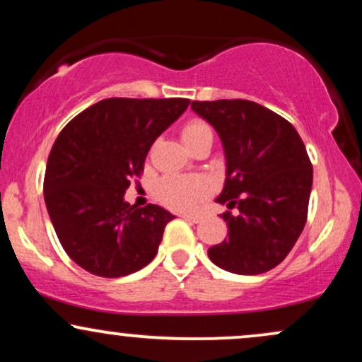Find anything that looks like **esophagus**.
Returning <instances> with one entry per match:
<instances>
[{"mask_svg":"<svg viewBox=\"0 0 362 362\" xmlns=\"http://www.w3.org/2000/svg\"><path fill=\"white\" fill-rule=\"evenodd\" d=\"M180 218L187 219V221H192V223H199L202 219L201 214H189V213H182Z\"/></svg>","mask_w":362,"mask_h":362,"instance_id":"esophagus-1","label":"esophagus"}]
</instances>
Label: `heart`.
I'll use <instances>...</instances> for the list:
<instances>
[{
  "label": "heart",
  "mask_w": 362,
  "mask_h": 362,
  "mask_svg": "<svg viewBox=\"0 0 362 362\" xmlns=\"http://www.w3.org/2000/svg\"><path fill=\"white\" fill-rule=\"evenodd\" d=\"M180 136L187 148H192L213 129L202 119H190L182 126ZM211 184L201 175H167L156 182L155 195L163 206L175 211H190L209 195Z\"/></svg>",
  "instance_id": "1"
}]
</instances>
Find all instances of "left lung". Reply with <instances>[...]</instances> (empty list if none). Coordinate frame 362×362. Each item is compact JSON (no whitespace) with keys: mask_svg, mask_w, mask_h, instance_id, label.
Returning <instances> with one entry per match:
<instances>
[{"mask_svg":"<svg viewBox=\"0 0 362 362\" xmlns=\"http://www.w3.org/2000/svg\"><path fill=\"white\" fill-rule=\"evenodd\" d=\"M218 131L226 153V182L216 201L226 204L224 242L207 253L228 272L255 276L279 265L308 218L313 167L293 124L242 98L192 102ZM235 213H233V209Z\"/></svg>","mask_w":362,"mask_h":362,"instance_id":"8db88e82","label":"left lung"}]
</instances>
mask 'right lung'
Here are the masks:
<instances>
[{"instance_id":"obj_1","label":"right lung","mask_w":362,"mask_h":362,"mask_svg":"<svg viewBox=\"0 0 362 362\" xmlns=\"http://www.w3.org/2000/svg\"><path fill=\"white\" fill-rule=\"evenodd\" d=\"M187 98H105L66 124L49 153L44 199L57 238L81 269L122 277L155 259L163 207L124 201L143 175L155 139L184 114Z\"/></svg>"}]
</instances>
